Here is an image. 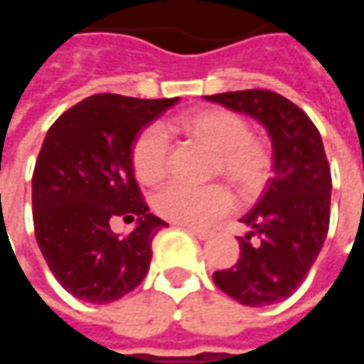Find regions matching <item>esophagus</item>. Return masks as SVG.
Segmentation results:
<instances>
[{
  "mask_svg": "<svg viewBox=\"0 0 364 364\" xmlns=\"http://www.w3.org/2000/svg\"><path fill=\"white\" fill-rule=\"evenodd\" d=\"M185 230H187L189 234H193L195 237H198V240H208V237L213 236V232H210V230H200V228H195V226H185Z\"/></svg>",
  "mask_w": 364,
  "mask_h": 364,
  "instance_id": "34e87169",
  "label": "esophagus"
}]
</instances>
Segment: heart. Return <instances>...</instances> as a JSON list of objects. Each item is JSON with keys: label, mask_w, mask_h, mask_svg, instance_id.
Here are the masks:
<instances>
[{"label": "heart", "mask_w": 364, "mask_h": 364, "mask_svg": "<svg viewBox=\"0 0 364 364\" xmlns=\"http://www.w3.org/2000/svg\"><path fill=\"white\" fill-rule=\"evenodd\" d=\"M173 128L197 138L214 150L213 171L224 175L240 195L259 193L273 169V151L265 140L250 134V124L237 112L220 107L187 112L173 122ZM171 140L159 124H150L132 144V167L146 185L161 181L169 171ZM234 206L230 191L220 183L191 185L171 181L154 195L156 213L175 224L208 226Z\"/></svg>", "instance_id": "heart-1"}]
</instances>
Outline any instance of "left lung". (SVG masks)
Segmentation results:
<instances>
[{
    "mask_svg": "<svg viewBox=\"0 0 364 364\" xmlns=\"http://www.w3.org/2000/svg\"><path fill=\"white\" fill-rule=\"evenodd\" d=\"M245 112L267 128L274 175L240 222L250 228L234 267L213 274L214 284L244 306L289 298L318 259L329 230L331 171L321 136L310 117L287 97L267 90L206 95Z\"/></svg>",
    "mask_w": 364,
    "mask_h": 364,
    "instance_id": "obj_1",
    "label": "left lung"
}]
</instances>
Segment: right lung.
<instances>
[{"label": "right lung", "mask_w": 364, "mask_h": 364, "mask_svg": "<svg viewBox=\"0 0 364 364\" xmlns=\"http://www.w3.org/2000/svg\"><path fill=\"white\" fill-rule=\"evenodd\" d=\"M177 101L99 93L48 128L33 173L35 236L52 274L75 298L107 304L148 273L151 240L167 224L142 198L132 144ZM117 215L136 218V228L114 235Z\"/></svg>", "instance_id": "1"}]
</instances>
